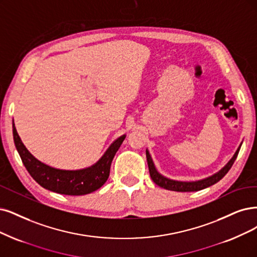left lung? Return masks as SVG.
<instances>
[{
    "label": "left lung",
    "mask_w": 257,
    "mask_h": 257,
    "mask_svg": "<svg viewBox=\"0 0 257 257\" xmlns=\"http://www.w3.org/2000/svg\"><path fill=\"white\" fill-rule=\"evenodd\" d=\"M241 147V144L239 147L237 148L236 153L232 157V159L227 162L219 172H217L216 174L201 179V180H197V181H178V180H173L169 179L163 175H161L158 169L156 168V165L153 161V158H151L148 149H146V158H147V163H148V168H149V174L153 181L159 185L160 187H163L165 189H168V191H174V192H198L201 191L203 188H206L211 185H214L217 183L226 175V173L231 169L233 163L235 162V160L237 158V155L239 153V149Z\"/></svg>",
    "instance_id": "obj_1"
}]
</instances>
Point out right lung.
I'll return each mask as SVG.
<instances>
[{
  "instance_id": "obj_1",
  "label": "right lung",
  "mask_w": 257,
  "mask_h": 257,
  "mask_svg": "<svg viewBox=\"0 0 257 257\" xmlns=\"http://www.w3.org/2000/svg\"><path fill=\"white\" fill-rule=\"evenodd\" d=\"M13 134L18 153L27 172L35 181L49 191L69 196H81L93 193L106 183L109 178L112 160L126 138V135L117 138L93 165L81 169L66 170L52 167L36 159L22 143L14 121Z\"/></svg>"
}]
</instances>
